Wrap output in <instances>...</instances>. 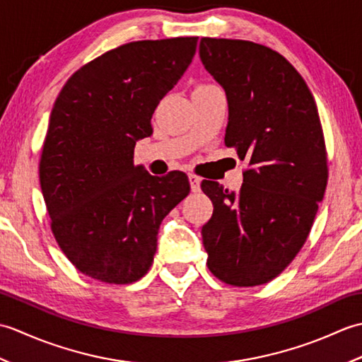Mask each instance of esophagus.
<instances>
[{
  "mask_svg": "<svg viewBox=\"0 0 362 362\" xmlns=\"http://www.w3.org/2000/svg\"><path fill=\"white\" fill-rule=\"evenodd\" d=\"M188 180H189L191 191H193V193H199V191H201V182H202L201 177H197L194 174H188Z\"/></svg>",
  "mask_w": 362,
  "mask_h": 362,
  "instance_id": "esophagus-1",
  "label": "esophagus"
}]
</instances>
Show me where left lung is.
<instances>
[{"instance_id": "obj_1", "label": "left lung", "mask_w": 362, "mask_h": 362, "mask_svg": "<svg viewBox=\"0 0 362 362\" xmlns=\"http://www.w3.org/2000/svg\"><path fill=\"white\" fill-rule=\"evenodd\" d=\"M199 56L226 91V146L250 166L238 193L202 182L214 206L202 227L206 266L227 284L257 286L294 259L324 199L317 107L296 68L267 46L204 37Z\"/></svg>"}]
</instances>
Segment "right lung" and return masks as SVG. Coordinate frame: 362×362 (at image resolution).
<instances>
[{
	"label": "right lung",
	"mask_w": 362,
	"mask_h": 362,
	"mask_svg": "<svg viewBox=\"0 0 362 362\" xmlns=\"http://www.w3.org/2000/svg\"><path fill=\"white\" fill-rule=\"evenodd\" d=\"M197 37L143 40L103 54L66 81L40 158L51 230L78 271L126 284L149 271L161 221L189 193L188 177L134 165L158 103L187 71Z\"/></svg>",
	"instance_id": "right-lung-1"
}]
</instances>
